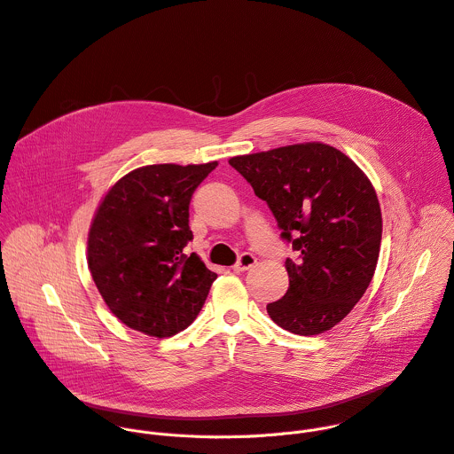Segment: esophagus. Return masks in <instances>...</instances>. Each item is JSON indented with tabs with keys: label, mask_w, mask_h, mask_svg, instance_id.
<instances>
[{
	"label": "esophagus",
	"mask_w": 454,
	"mask_h": 454,
	"mask_svg": "<svg viewBox=\"0 0 454 454\" xmlns=\"http://www.w3.org/2000/svg\"><path fill=\"white\" fill-rule=\"evenodd\" d=\"M254 264H256L254 254H251V253H242L240 258L237 261V264L233 266V271H235V273H242V271H247L249 268H253Z\"/></svg>",
	"instance_id": "esophagus-1"
}]
</instances>
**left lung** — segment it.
<instances>
[{"mask_svg": "<svg viewBox=\"0 0 454 454\" xmlns=\"http://www.w3.org/2000/svg\"><path fill=\"white\" fill-rule=\"evenodd\" d=\"M230 165L271 208L282 237L298 251L287 258V293L268 303L278 327L316 336L356 307L372 282L382 217L368 176L341 151L305 142L230 158Z\"/></svg>", "mask_w": 454, "mask_h": 454, "instance_id": "1", "label": "left lung"}]
</instances>
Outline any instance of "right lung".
I'll return each mask as SVG.
<instances>
[{
  "label": "right lung",
  "instance_id": "add662e5",
  "mask_svg": "<svg viewBox=\"0 0 454 454\" xmlns=\"http://www.w3.org/2000/svg\"><path fill=\"white\" fill-rule=\"evenodd\" d=\"M215 167H140L102 198L88 233V268L109 310L129 329L170 338L203 309L217 275L183 247L193 237L192 193Z\"/></svg>",
  "mask_w": 454,
  "mask_h": 454
}]
</instances>
